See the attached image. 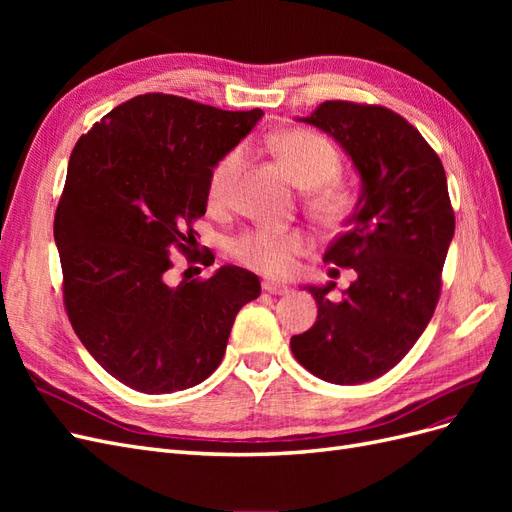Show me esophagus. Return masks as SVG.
Segmentation results:
<instances>
[{"instance_id": "obj_1", "label": "esophagus", "mask_w": 512, "mask_h": 512, "mask_svg": "<svg viewBox=\"0 0 512 512\" xmlns=\"http://www.w3.org/2000/svg\"><path fill=\"white\" fill-rule=\"evenodd\" d=\"M262 290L269 292V294H277V297H282V294H288L290 288L284 284H275V282H262Z\"/></svg>"}]
</instances>
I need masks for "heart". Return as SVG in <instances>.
I'll return each instance as SVG.
<instances>
[{
    "label": "heart",
    "mask_w": 512,
    "mask_h": 512,
    "mask_svg": "<svg viewBox=\"0 0 512 512\" xmlns=\"http://www.w3.org/2000/svg\"><path fill=\"white\" fill-rule=\"evenodd\" d=\"M294 185L309 190V207L322 222H337L346 213L348 196L335 179L342 173V158L335 147L316 132L284 130L269 141ZM245 166L243 147H232L213 164L207 183L211 205H226L235 194ZM303 250V237L292 230L256 228L230 243V252L243 265L267 275H286L294 256Z\"/></svg>",
    "instance_id": "b5f03b06"
}]
</instances>
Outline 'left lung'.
<instances>
[{"instance_id": "8db88e82", "label": "left lung", "mask_w": 512, "mask_h": 512, "mask_svg": "<svg viewBox=\"0 0 512 512\" xmlns=\"http://www.w3.org/2000/svg\"><path fill=\"white\" fill-rule=\"evenodd\" d=\"M297 121L327 132L348 153L361 194L346 230L324 252V262L354 269L356 280L337 303L329 299L335 282L305 286L318 318L290 348L320 380L363 384L404 359L438 305L455 235L446 173L421 132L391 108L329 100Z\"/></svg>"}]
</instances>
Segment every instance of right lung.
<instances>
[{"mask_svg":"<svg viewBox=\"0 0 512 512\" xmlns=\"http://www.w3.org/2000/svg\"><path fill=\"white\" fill-rule=\"evenodd\" d=\"M262 115L145 94L72 149L53 228L66 312L87 352L134 391L175 393L209 378L239 309L258 299L260 280L241 267L177 286L168 271L177 250L194 252L213 164Z\"/></svg>","mask_w":512,"mask_h":512,"instance_id":"add662e5","label":"right lung"}]
</instances>
